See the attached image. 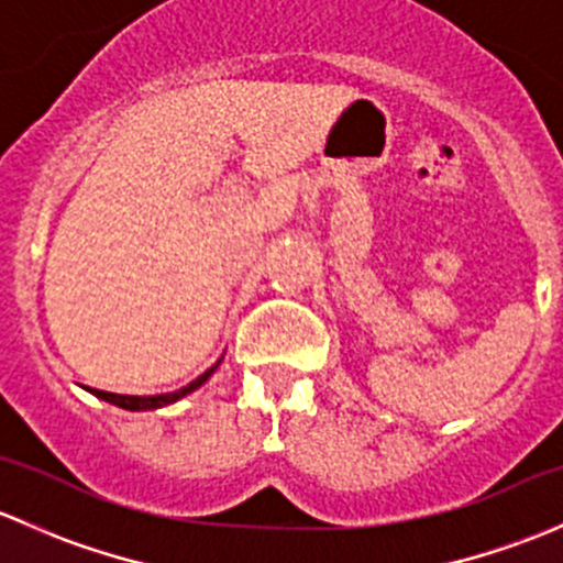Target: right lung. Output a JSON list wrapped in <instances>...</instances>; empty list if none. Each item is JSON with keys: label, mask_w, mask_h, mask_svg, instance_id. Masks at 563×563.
Masks as SVG:
<instances>
[{"label": "right lung", "mask_w": 563, "mask_h": 563, "mask_svg": "<svg viewBox=\"0 0 563 563\" xmlns=\"http://www.w3.org/2000/svg\"><path fill=\"white\" fill-rule=\"evenodd\" d=\"M220 362H223V360L214 362V365L209 367L207 373H201V376H198L196 382L187 384V387H181V389H176V391H166V395H117V391H103V389H92V387H84V389H89L95 397H100V400L113 402V406L124 408V411H155V408L172 406V402L181 400V397L190 395V391H196L198 387H203V384H207L209 378H212V373L220 367Z\"/></svg>", "instance_id": "obj_1"}]
</instances>
